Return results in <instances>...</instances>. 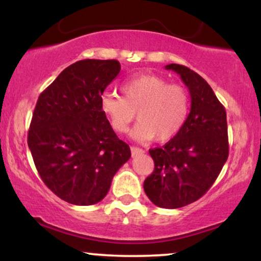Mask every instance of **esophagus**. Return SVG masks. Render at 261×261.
<instances>
[{
	"label": "esophagus",
	"instance_id": "obj_1",
	"mask_svg": "<svg viewBox=\"0 0 261 261\" xmlns=\"http://www.w3.org/2000/svg\"><path fill=\"white\" fill-rule=\"evenodd\" d=\"M142 153H143V149L142 148L135 147V146H133V147H131V154H133V157H136V155L142 154Z\"/></svg>",
	"mask_w": 261,
	"mask_h": 261
}]
</instances>
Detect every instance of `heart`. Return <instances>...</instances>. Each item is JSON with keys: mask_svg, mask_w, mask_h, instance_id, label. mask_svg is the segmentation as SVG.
Returning a JSON list of instances; mask_svg holds the SVG:
<instances>
[{"mask_svg": "<svg viewBox=\"0 0 261 261\" xmlns=\"http://www.w3.org/2000/svg\"><path fill=\"white\" fill-rule=\"evenodd\" d=\"M121 91L124 97L106 93L100 99L101 112L116 133H126L136 113L139 122L131 135L139 141H168L184 126L189 94L181 86L157 74H140L127 80Z\"/></svg>", "mask_w": 261, "mask_h": 261, "instance_id": "obj_1", "label": "heart"}]
</instances>
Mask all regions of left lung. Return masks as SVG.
I'll return each instance as SVG.
<instances>
[{
	"mask_svg": "<svg viewBox=\"0 0 261 261\" xmlns=\"http://www.w3.org/2000/svg\"><path fill=\"white\" fill-rule=\"evenodd\" d=\"M188 87L191 107L181 130L163 147L149 149L154 169L143 182L158 207L179 208L207 193L228 158L226 109L208 83L182 65L170 64Z\"/></svg>",
	"mask_w": 261,
	"mask_h": 261,
	"instance_id": "left-lung-1",
	"label": "left lung"
}]
</instances>
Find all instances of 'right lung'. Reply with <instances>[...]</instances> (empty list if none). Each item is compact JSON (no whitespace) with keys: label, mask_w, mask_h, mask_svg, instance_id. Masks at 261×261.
Segmentation results:
<instances>
[{"label":"right lung","mask_w":261,"mask_h":261,"mask_svg":"<svg viewBox=\"0 0 261 261\" xmlns=\"http://www.w3.org/2000/svg\"><path fill=\"white\" fill-rule=\"evenodd\" d=\"M116 60H81L66 67L39 95L28 146L39 175L64 201L103 200L113 176L131 157L101 112L104 89L120 72Z\"/></svg>","instance_id":"obj_1"}]
</instances>
